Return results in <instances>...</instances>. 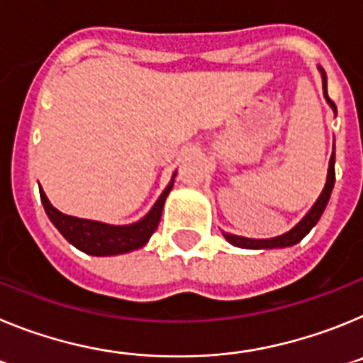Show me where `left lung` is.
Returning <instances> with one entry per match:
<instances>
[{
	"instance_id": "8db88e82",
	"label": "left lung",
	"mask_w": 363,
	"mask_h": 363,
	"mask_svg": "<svg viewBox=\"0 0 363 363\" xmlns=\"http://www.w3.org/2000/svg\"><path fill=\"white\" fill-rule=\"evenodd\" d=\"M320 74H322V86H323V96H325L327 104L329 107L333 108L336 116V105L333 104L329 96H327V76H325V70L322 67H318ZM333 187H335V150L331 154V160H329V169H327V179H325V185H323V191L322 194L318 196V200L314 201V205L309 209V213L306 216L301 218L298 221L296 225L293 227L291 230L287 233L280 234V236H274V238H265V240H256V238H243V236H236V234H230V233H223L227 242L234 247H242V249H284V247H291V245H296L298 242L306 238L309 230L313 229L316 223H318L320 216L323 214L327 207V201L331 198V192Z\"/></svg>"
}]
</instances>
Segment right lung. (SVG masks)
<instances>
[{
    "instance_id": "right-lung-1",
    "label": "right lung",
    "mask_w": 363,
    "mask_h": 363,
    "mask_svg": "<svg viewBox=\"0 0 363 363\" xmlns=\"http://www.w3.org/2000/svg\"><path fill=\"white\" fill-rule=\"evenodd\" d=\"M174 178L176 172L172 174L165 191L160 194L156 203L152 205V209L142 220L129 223V225H111V223H104V221L69 216V214H63L62 211H57L50 203L41 187L40 196L41 203L45 207V213H47L49 220L54 223V227L63 234V238L67 242L72 243L76 249H79L85 255L116 256L142 249L149 242L154 230L158 229L163 205H165L167 196H169V192H171L172 185H174Z\"/></svg>"
}]
</instances>
